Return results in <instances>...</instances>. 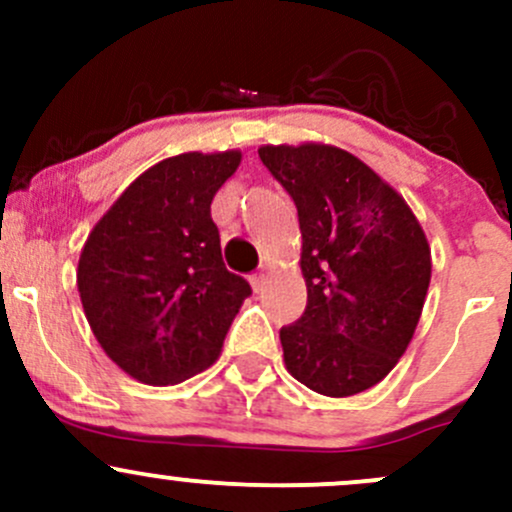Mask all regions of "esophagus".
<instances>
[{"instance_id":"esophagus-1","label":"esophagus","mask_w":512,"mask_h":512,"mask_svg":"<svg viewBox=\"0 0 512 512\" xmlns=\"http://www.w3.org/2000/svg\"><path fill=\"white\" fill-rule=\"evenodd\" d=\"M250 285H252V289H255L257 294H260L262 289H265V285H267V277L265 275H252L250 277Z\"/></svg>"}]
</instances>
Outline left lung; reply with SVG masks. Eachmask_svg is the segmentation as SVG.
<instances>
[{"mask_svg": "<svg viewBox=\"0 0 512 512\" xmlns=\"http://www.w3.org/2000/svg\"><path fill=\"white\" fill-rule=\"evenodd\" d=\"M297 205L307 307L280 329L287 371L324 396L379 384L409 347L431 282V247L406 200L352 153L262 146Z\"/></svg>", "mask_w": 512, "mask_h": 512, "instance_id": "obj_1", "label": "left lung"}]
</instances>
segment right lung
I'll return each mask as SVG.
<instances>
[{"label":"right lung","instance_id":"1","mask_svg":"<svg viewBox=\"0 0 512 512\" xmlns=\"http://www.w3.org/2000/svg\"><path fill=\"white\" fill-rule=\"evenodd\" d=\"M240 160V151L160 160L123 190L81 250L76 285L91 332L143 384H180L208 369L252 294L225 267L210 218Z\"/></svg>","mask_w":512,"mask_h":512}]
</instances>
